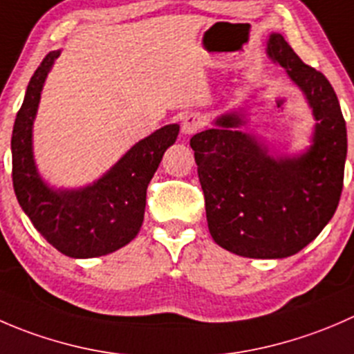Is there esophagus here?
Wrapping results in <instances>:
<instances>
[{"instance_id": "1", "label": "esophagus", "mask_w": 354, "mask_h": 354, "mask_svg": "<svg viewBox=\"0 0 354 354\" xmlns=\"http://www.w3.org/2000/svg\"><path fill=\"white\" fill-rule=\"evenodd\" d=\"M206 125V117L199 111H192L182 118V132L184 134H194V132L201 131Z\"/></svg>"}]
</instances>
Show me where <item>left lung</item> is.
I'll return each instance as SVG.
<instances>
[{"label": "left lung", "instance_id": "1", "mask_svg": "<svg viewBox=\"0 0 354 354\" xmlns=\"http://www.w3.org/2000/svg\"><path fill=\"white\" fill-rule=\"evenodd\" d=\"M268 55L303 89L318 120L313 146L301 158H270L234 127L237 115L191 138L205 194L208 229L223 250L246 258L296 254L322 232L339 205L348 151L346 122L334 87L306 65L281 34Z\"/></svg>", "mask_w": 354, "mask_h": 354}]
</instances>
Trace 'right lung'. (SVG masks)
I'll list each match as a JSON object with an SVG mask.
<instances>
[{
	"mask_svg": "<svg viewBox=\"0 0 354 354\" xmlns=\"http://www.w3.org/2000/svg\"><path fill=\"white\" fill-rule=\"evenodd\" d=\"M51 51L30 77L12 134L15 196L41 236L59 253L94 258L113 253L138 236L146 208V189L162 156L176 142L178 125H165L139 141L96 184L80 191H51L32 160V120L44 79L58 58Z\"/></svg>",
	"mask_w": 354,
	"mask_h": 354,
	"instance_id": "obj_1",
	"label": "right lung"
}]
</instances>
